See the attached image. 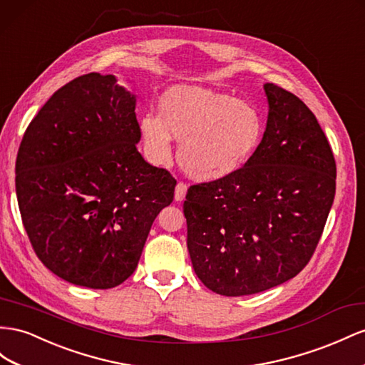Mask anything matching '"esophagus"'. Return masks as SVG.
Segmentation results:
<instances>
[{"instance_id":"esophagus-1","label":"esophagus","mask_w":365,"mask_h":365,"mask_svg":"<svg viewBox=\"0 0 365 365\" xmlns=\"http://www.w3.org/2000/svg\"><path fill=\"white\" fill-rule=\"evenodd\" d=\"M185 193H187V184H184V182L176 184V187H175V200L182 201L185 198Z\"/></svg>"}]
</instances>
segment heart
<instances>
[{
    "mask_svg": "<svg viewBox=\"0 0 365 365\" xmlns=\"http://www.w3.org/2000/svg\"><path fill=\"white\" fill-rule=\"evenodd\" d=\"M262 129V116L253 104L201 86L167 88L158 100V116L149 113L140 120L149 160L169 161L175 138L180 141V167L201 182L238 172L258 145Z\"/></svg>",
    "mask_w": 365,
    "mask_h": 365,
    "instance_id": "obj_1",
    "label": "heart"
}]
</instances>
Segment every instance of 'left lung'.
Listing matches in <instances>:
<instances>
[{
	"label": "left lung",
	"instance_id": "1",
	"mask_svg": "<svg viewBox=\"0 0 365 365\" xmlns=\"http://www.w3.org/2000/svg\"><path fill=\"white\" fill-rule=\"evenodd\" d=\"M265 132L241 169L185 195L196 277L224 297L289 281L317 249L336 190V164L317 116L297 95L264 84Z\"/></svg>",
	"mask_w": 365,
	"mask_h": 365
}]
</instances>
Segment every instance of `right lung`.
<instances>
[{
  "label": "right lung",
  "instance_id": "add662e5",
  "mask_svg": "<svg viewBox=\"0 0 365 365\" xmlns=\"http://www.w3.org/2000/svg\"><path fill=\"white\" fill-rule=\"evenodd\" d=\"M136 95L87 73L48 98L19 144L15 187L36 256L64 281L112 289L135 272L176 181L138 152Z\"/></svg>",
  "mask_w": 365,
  "mask_h": 365
}]
</instances>
